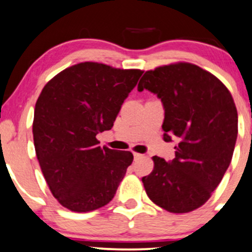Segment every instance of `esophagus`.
<instances>
[{
    "label": "esophagus",
    "mask_w": 252,
    "mask_h": 252,
    "mask_svg": "<svg viewBox=\"0 0 252 252\" xmlns=\"http://www.w3.org/2000/svg\"><path fill=\"white\" fill-rule=\"evenodd\" d=\"M134 158H135V159H141V158H143V154L134 153Z\"/></svg>",
    "instance_id": "34e87169"
}]
</instances>
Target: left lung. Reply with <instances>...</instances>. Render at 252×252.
Returning a JSON list of instances; mask_svg holds the SVG:
<instances>
[{
	"label": "left lung",
	"mask_w": 252,
	"mask_h": 252,
	"mask_svg": "<svg viewBox=\"0 0 252 252\" xmlns=\"http://www.w3.org/2000/svg\"><path fill=\"white\" fill-rule=\"evenodd\" d=\"M137 90L161 99L164 140H175L171 161L153 157L143 177L148 197L171 213H189L208 201L229 166L238 113L226 86L209 71L179 62L146 71Z\"/></svg>",
	"instance_id": "obj_1"
}]
</instances>
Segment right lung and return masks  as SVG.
Returning a JSON list of instances; mask_svg holds the SVG:
<instances>
[{"label": "right lung", "instance_id": "add662e5", "mask_svg": "<svg viewBox=\"0 0 252 252\" xmlns=\"http://www.w3.org/2000/svg\"><path fill=\"white\" fill-rule=\"evenodd\" d=\"M142 73L84 62L44 86L35 103L33 141L44 178L65 208L95 211L115 196L134 157L101 148L96 135L112 128Z\"/></svg>", "mask_w": 252, "mask_h": 252}]
</instances>
